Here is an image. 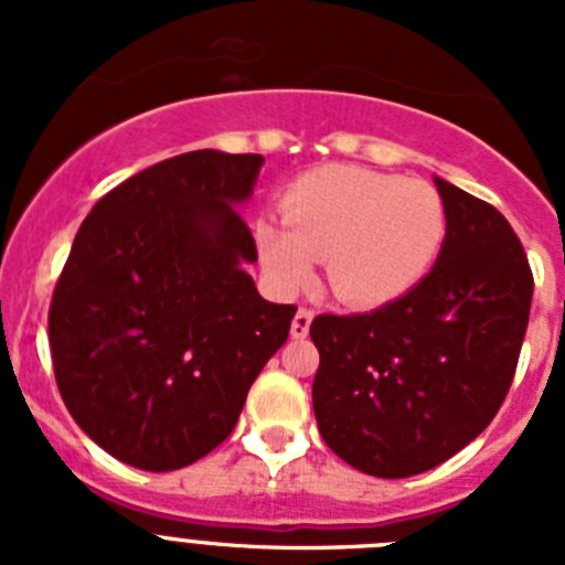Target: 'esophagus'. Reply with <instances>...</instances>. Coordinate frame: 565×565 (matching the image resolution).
I'll use <instances>...</instances> for the list:
<instances>
[{
    "label": "esophagus",
    "mask_w": 565,
    "mask_h": 565,
    "mask_svg": "<svg viewBox=\"0 0 565 565\" xmlns=\"http://www.w3.org/2000/svg\"><path fill=\"white\" fill-rule=\"evenodd\" d=\"M311 322H313V311H311V308H299V311L294 313L291 337L294 339H306L308 331H311Z\"/></svg>",
    "instance_id": "34e87169"
}]
</instances>
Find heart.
I'll use <instances>...</instances> for the list:
<instances>
[{
    "instance_id": "b5f03b06",
    "label": "heart",
    "mask_w": 565,
    "mask_h": 565,
    "mask_svg": "<svg viewBox=\"0 0 565 565\" xmlns=\"http://www.w3.org/2000/svg\"><path fill=\"white\" fill-rule=\"evenodd\" d=\"M282 226L257 223L259 263L279 291L311 282L313 259L342 302L379 308L422 286L441 257L447 206L436 186L328 163L299 174L279 201Z\"/></svg>"
}]
</instances>
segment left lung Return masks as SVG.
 <instances>
[{
    "mask_svg": "<svg viewBox=\"0 0 565 565\" xmlns=\"http://www.w3.org/2000/svg\"><path fill=\"white\" fill-rule=\"evenodd\" d=\"M441 257L422 286L371 313H319L313 413L342 461L411 478L463 450L515 376L535 279L501 212L436 178Z\"/></svg>",
    "mask_w": 565,
    "mask_h": 565,
    "instance_id": "obj_1",
    "label": "left lung"
}]
</instances>
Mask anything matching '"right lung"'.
Instances as JSON below:
<instances>
[{
    "instance_id": "1",
    "label": "right lung",
    "mask_w": 565,
    "mask_h": 565,
    "mask_svg": "<svg viewBox=\"0 0 565 565\" xmlns=\"http://www.w3.org/2000/svg\"><path fill=\"white\" fill-rule=\"evenodd\" d=\"M263 154H174L107 192L78 228L47 317L70 416L118 461L172 472L237 424L297 313L259 297L234 206Z\"/></svg>"
}]
</instances>
